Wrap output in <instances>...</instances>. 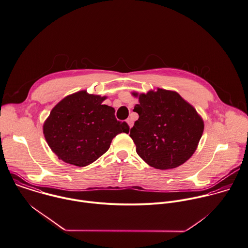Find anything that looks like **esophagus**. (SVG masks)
<instances>
[{"mask_svg":"<svg viewBox=\"0 0 248 248\" xmlns=\"http://www.w3.org/2000/svg\"><path fill=\"white\" fill-rule=\"evenodd\" d=\"M126 123H127V124H128L129 127H132V125H133V121H132L131 118H128V119L126 120Z\"/></svg>","mask_w":248,"mask_h":248,"instance_id":"34e87169","label":"esophagus"}]
</instances>
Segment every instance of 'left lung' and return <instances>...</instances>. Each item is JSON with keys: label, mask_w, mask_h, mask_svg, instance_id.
<instances>
[{"label": "left lung", "mask_w": 248, "mask_h": 248, "mask_svg": "<svg viewBox=\"0 0 248 248\" xmlns=\"http://www.w3.org/2000/svg\"><path fill=\"white\" fill-rule=\"evenodd\" d=\"M138 98L134 106L139 119L130 129L138 155L158 170L177 168L198 148L204 122L195 107L177 92L157 88Z\"/></svg>", "instance_id": "left-lung-1"}]
</instances>
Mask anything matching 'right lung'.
<instances>
[{"mask_svg":"<svg viewBox=\"0 0 248 248\" xmlns=\"http://www.w3.org/2000/svg\"><path fill=\"white\" fill-rule=\"evenodd\" d=\"M106 97L78 91L61 99L43 124L50 149L65 163L85 167L104 154L113 138L129 132L117 121L115 109L103 104Z\"/></svg>","mask_w":248,"mask_h":248,"instance_id":"obj_1","label":"right lung"}]
</instances>
